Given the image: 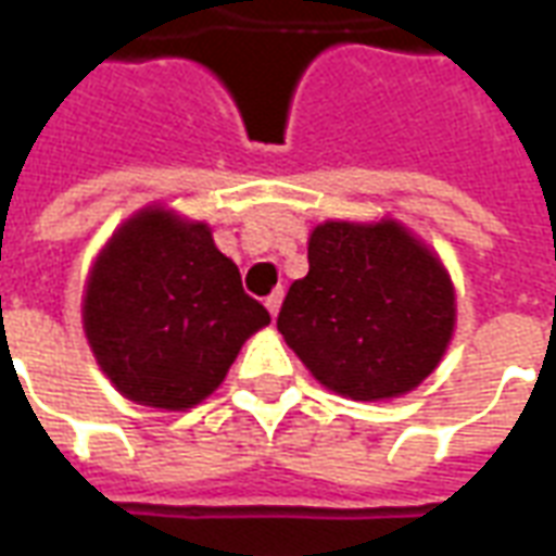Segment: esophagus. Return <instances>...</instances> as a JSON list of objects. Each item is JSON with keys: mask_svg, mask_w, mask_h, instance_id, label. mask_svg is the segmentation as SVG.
I'll return each instance as SVG.
<instances>
[{"mask_svg": "<svg viewBox=\"0 0 556 556\" xmlns=\"http://www.w3.org/2000/svg\"><path fill=\"white\" fill-rule=\"evenodd\" d=\"M265 306H268L270 317L279 315V306H282V288H277V291H274V294H270L268 300H265Z\"/></svg>", "mask_w": 556, "mask_h": 556, "instance_id": "1", "label": "esophagus"}]
</instances>
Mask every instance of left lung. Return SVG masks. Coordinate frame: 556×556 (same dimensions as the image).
Listing matches in <instances>:
<instances>
[{"label":"left lung","instance_id":"obj_1","mask_svg":"<svg viewBox=\"0 0 556 556\" xmlns=\"http://www.w3.org/2000/svg\"><path fill=\"white\" fill-rule=\"evenodd\" d=\"M455 312L448 270L408 227L324 222L308 236V274L288 288L277 329L324 388L379 402L434 372Z\"/></svg>","mask_w":556,"mask_h":556}]
</instances>
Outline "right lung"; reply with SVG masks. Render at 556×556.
I'll return each mask as SVG.
<instances>
[{
    "label": "right lung",
    "mask_w": 556,
    "mask_h": 556,
    "mask_svg": "<svg viewBox=\"0 0 556 556\" xmlns=\"http://www.w3.org/2000/svg\"><path fill=\"white\" fill-rule=\"evenodd\" d=\"M84 334L125 400L186 410L210 396L250 334L270 324L210 224L146 206L118 227L84 288Z\"/></svg>",
    "instance_id": "obj_1"
}]
</instances>
